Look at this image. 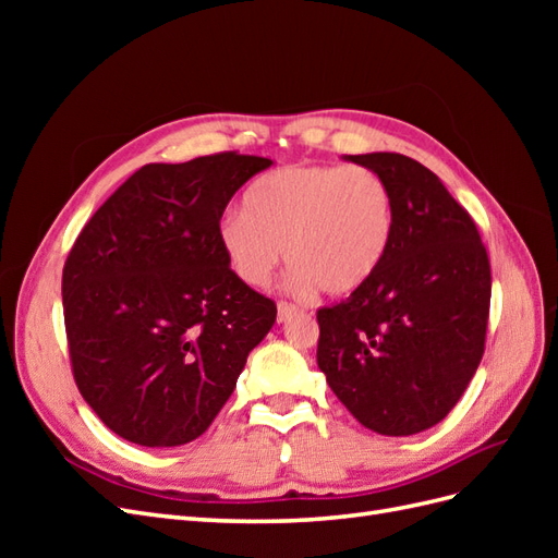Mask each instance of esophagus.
<instances>
[{
  "label": "esophagus",
  "mask_w": 558,
  "mask_h": 558,
  "mask_svg": "<svg viewBox=\"0 0 558 558\" xmlns=\"http://www.w3.org/2000/svg\"><path fill=\"white\" fill-rule=\"evenodd\" d=\"M298 312V305H293V302H279L277 305V318H279V324H283V320H289L293 314Z\"/></svg>",
  "instance_id": "esophagus-1"
}]
</instances>
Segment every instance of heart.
I'll return each instance as SVG.
<instances>
[{"mask_svg":"<svg viewBox=\"0 0 558 558\" xmlns=\"http://www.w3.org/2000/svg\"><path fill=\"white\" fill-rule=\"evenodd\" d=\"M396 230V199L361 165H286L251 183L246 209L218 221V244L248 286H265L286 260L298 289L351 295L373 279Z\"/></svg>","mask_w":558,"mask_h":558,"instance_id":"obj_1","label":"heart"}]
</instances>
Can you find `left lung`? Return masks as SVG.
Segmentation results:
<instances>
[{
	"label": "left lung",
	"mask_w": 558,
	"mask_h": 558,
	"mask_svg": "<svg viewBox=\"0 0 558 558\" xmlns=\"http://www.w3.org/2000/svg\"><path fill=\"white\" fill-rule=\"evenodd\" d=\"M347 160L391 185L396 230L379 272L316 312V363L365 428L414 435L440 424L477 373L492 265L475 221L428 167L400 154Z\"/></svg>",
	"instance_id": "left-lung-1"
}]
</instances>
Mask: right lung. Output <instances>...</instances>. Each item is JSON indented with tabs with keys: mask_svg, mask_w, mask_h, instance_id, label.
Returning <instances> with one entry per match:
<instances>
[{
	"mask_svg": "<svg viewBox=\"0 0 558 558\" xmlns=\"http://www.w3.org/2000/svg\"><path fill=\"white\" fill-rule=\"evenodd\" d=\"M269 165L238 150L144 165L76 238L62 269L72 373L123 440L199 437L275 326V300L232 272L216 234L230 197Z\"/></svg>",
	"mask_w": 558,
	"mask_h": 558,
	"instance_id": "1",
	"label": "right lung"
}]
</instances>
